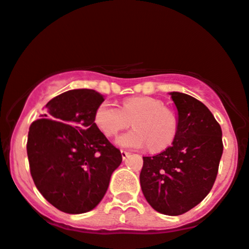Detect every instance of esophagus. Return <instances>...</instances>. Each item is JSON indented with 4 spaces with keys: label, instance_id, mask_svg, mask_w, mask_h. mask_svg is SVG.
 <instances>
[{
    "label": "esophagus",
    "instance_id": "esophagus-1",
    "mask_svg": "<svg viewBox=\"0 0 249 249\" xmlns=\"http://www.w3.org/2000/svg\"><path fill=\"white\" fill-rule=\"evenodd\" d=\"M122 157H123V160H126L127 157H129V155H130V152L129 151H126V150H122Z\"/></svg>",
    "mask_w": 249,
    "mask_h": 249
}]
</instances>
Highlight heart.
Masks as SVG:
<instances>
[{
	"mask_svg": "<svg viewBox=\"0 0 249 249\" xmlns=\"http://www.w3.org/2000/svg\"><path fill=\"white\" fill-rule=\"evenodd\" d=\"M131 120L135 129L117 138L119 146L142 149L150 145L152 151H160L173 143L178 129L176 114L152 97L129 98L122 108L105 100L94 112L95 125L107 137L126 129Z\"/></svg>",
	"mask_w": 249,
	"mask_h": 249,
	"instance_id": "1",
	"label": "heart"
}]
</instances>
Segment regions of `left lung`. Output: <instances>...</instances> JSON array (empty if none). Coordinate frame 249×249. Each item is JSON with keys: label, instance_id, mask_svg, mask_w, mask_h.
<instances>
[{"label": "left lung", "instance_id": "obj_1", "mask_svg": "<svg viewBox=\"0 0 249 249\" xmlns=\"http://www.w3.org/2000/svg\"><path fill=\"white\" fill-rule=\"evenodd\" d=\"M178 111L173 145L143 157L139 179L150 206L164 215H182L206 197L216 179L223 151L222 131L209 108L189 94L171 92Z\"/></svg>", "mask_w": 249, "mask_h": 249}]
</instances>
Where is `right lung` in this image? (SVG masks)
<instances>
[{
  "mask_svg": "<svg viewBox=\"0 0 249 249\" xmlns=\"http://www.w3.org/2000/svg\"><path fill=\"white\" fill-rule=\"evenodd\" d=\"M103 102L94 89H71L49 100L41 119L29 127L27 155L33 181L52 206L68 214L95 208L122 163L120 150L94 123Z\"/></svg>",
  "mask_w": 249,
  "mask_h": 249,
  "instance_id": "1",
  "label": "right lung"
}]
</instances>
